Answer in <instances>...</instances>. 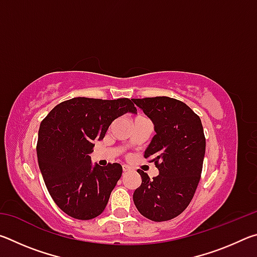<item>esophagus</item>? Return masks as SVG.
<instances>
[{
	"label": "esophagus",
	"mask_w": 257,
	"mask_h": 257,
	"mask_svg": "<svg viewBox=\"0 0 257 257\" xmlns=\"http://www.w3.org/2000/svg\"><path fill=\"white\" fill-rule=\"evenodd\" d=\"M130 170H132V168L128 167V165H123L122 167V171L125 173V172H129Z\"/></svg>",
	"instance_id": "esophagus-1"
}]
</instances>
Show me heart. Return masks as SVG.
Wrapping results in <instances>:
<instances>
[{
    "instance_id": "b5f03b06",
    "label": "heart",
    "mask_w": 257,
    "mask_h": 257,
    "mask_svg": "<svg viewBox=\"0 0 257 257\" xmlns=\"http://www.w3.org/2000/svg\"><path fill=\"white\" fill-rule=\"evenodd\" d=\"M137 118H139V116H137Z\"/></svg>"
}]
</instances>
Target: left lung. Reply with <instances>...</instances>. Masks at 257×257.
<instances>
[{
    "instance_id": "left-lung-1",
    "label": "left lung",
    "mask_w": 257,
    "mask_h": 257,
    "mask_svg": "<svg viewBox=\"0 0 257 257\" xmlns=\"http://www.w3.org/2000/svg\"><path fill=\"white\" fill-rule=\"evenodd\" d=\"M154 124L155 136L145 150L159 176L150 179L138 170L142 185L134 203L142 215L155 222L171 220L186 210L201 179L205 136L199 116L184 102L167 96L133 98Z\"/></svg>"
}]
</instances>
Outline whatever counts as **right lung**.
<instances>
[{
  "label": "right lung",
  "mask_w": 257,
  "mask_h": 257,
  "mask_svg": "<svg viewBox=\"0 0 257 257\" xmlns=\"http://www.w3.org/2000/svg\"><path fill=\"white\" fill-rule=\"evenodd\" d=\"M125 113H137L132 99L75 97L56 105L38 130L37 159L46 188L71 217L90 220L104 211L122 175L119 163L92 164L94 143Z\"/></svg>",
  "instance_id": "add662e5"
}]
</instances>
